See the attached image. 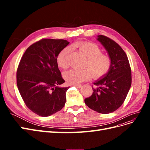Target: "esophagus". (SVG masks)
Here are the masks:
<instances>
[{
    "instance_id": "34e87169",
    "label": "esophagus",
    "mask_w": 150,
    "mask_h": 150,
    "mask_svg": "<svg viewBox=\"0 0 150 150\" xmlns=\"http://www.w3.org/2000/svg\"><path fill=\"white\" fill-rule=\"evenodd\" d=\"M74 86L78 88H80L81 87V84H74Z\"/></svg>"
}]
</instances>
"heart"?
Listing matches in <instances>:
<instances>
[{
	"label": "heart",
	"mask_w": 150,
	"mask_h": 150,
	"mask_svg": "<svg viewBox=\"0 0 150 150\" xmlns=\"http://www.w3.org/2000/svg\"><path fill=\"white\" fill-rule=\"evenodd\" d=\"M73 46L78 48L87 57L83 67L86 69H72L64 73V78L69 84H78L92 78H100L110 71L112 59L111 57L103 54L102 49L96 44L91 42L83 41L77 42ZM69 47H65L59 52L56 57L57 66L63 69L69 66L68 57L70 53Z\"/></svg>",
	"instance_id": "obj_1"
}]
</instances>
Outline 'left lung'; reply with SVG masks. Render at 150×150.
<instances>
[{
  "label": "left lung",
  "mask_w": 150,
  "mask_h": 150,
  "mask_svg": "<svg viewBox=\"0 0 150 150\" xmlns=\"http://www.w3.org/2000/svg\"><path fill=\"white\" fill-rule=\"evenodd\" d=\"M98 40L107 50L112 65L104 78L94 83L93 94L84 102L91 110L108 114L123 104L131 85V70L128 57L118 44L103 35H98Z\"/></svg>",
  "instance_id": "8db88e82"
}]
</instances>
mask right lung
<instances>
[{
  "mask_svg": "<svg viewBox=\"0 0 150 150\" xmlns=\"http://www.w3.org/2000/svg\"><path fill=\"white\" fill-rule=\"evenodd\" d=\"M69 42L64 39H42L26 49L17 69V85L26 106L40 116H49L60 111L66 103L69 87L56 62L57 54Z\"/></svg>",
  "mask_w": 150,
  "mask_h": 150,
  "instance_id": "1",
  "label": "right lung"
}]
</instances>
